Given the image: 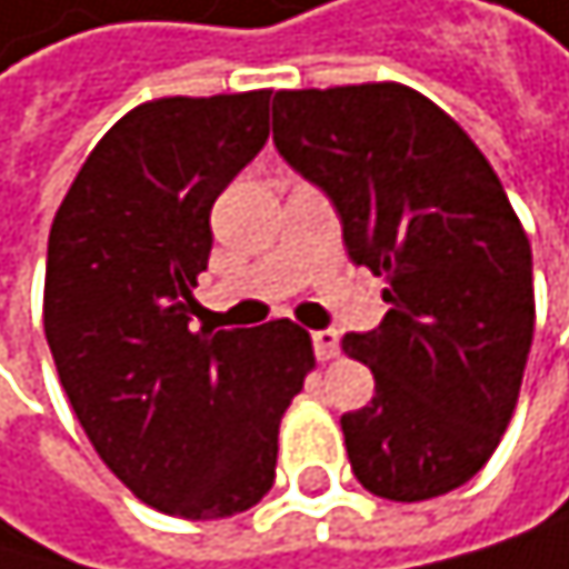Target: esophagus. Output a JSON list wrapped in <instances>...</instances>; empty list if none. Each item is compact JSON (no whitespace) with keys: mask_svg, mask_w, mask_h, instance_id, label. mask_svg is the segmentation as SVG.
<instances>
[{"mask_svg":"<svg viewBox=\"0 0 569 569\" xmlns=\"http://www.w3.org/2000/svg\"><path fill=\"white\" fill-rule=\"evenodd\" d=\"M311 342H316L319 359H336L339 356V332L336 329H319L316 336H311Z\"/></svg>","mask_w":569,"mask_h":569,"instance_id":"esophagus-1","label":"esophagus"}]
</instances>
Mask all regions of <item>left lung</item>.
<instances>
[{
  "instance_id": "obj_1",
  "label": "left lung",
  "mask_w": 569,
  "mask_h": 569,
  "mask_svg": "<svg viewBox=\"0 0 569 569\" xmlns=\"http://www.w3.org/2000/svg\"><path fill=\"white\" fill-rule=\"evenodd\" d=\"M274 146L342 220L390 311L342 349L377 397L342 413L352 475L393 502L445 496L499 448L532 346V253L475 141L403 83L274 94Z\"/></svg>"
}]
</instances>
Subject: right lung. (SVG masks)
<instances>
[{"label": "right lung", "mask_w": 569, "mask_h": 569, "mask_svg": "<svg viewBox=\"0 0 569 569\" xmlns=\"http://www.w3.org/2000/svg\"><path fill=\"white\" fill-rule=\"evenodd\" d=\"M271 91L131 108L53 217L43 329L101 461L159 512L227 519L274 486L278 428L316 366L288 319L192 332L210 210L264 149Z\"/></svg>", "instance_id": "obj_1"}]
</instances>
